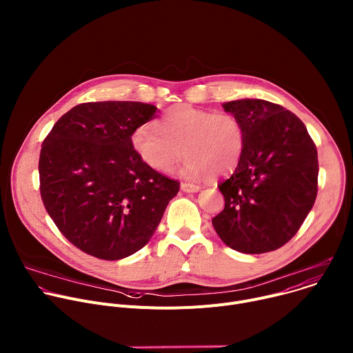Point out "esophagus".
I'll list each match as a JSON object with an SVG mask.
<instances>
[{
    "instance_id": "obj_1",
    "label": "esophagus",
    "mask_w": 353,
    "mask_h": 353,
    "mask_svg": "<svg viewBox=\"0 0 353 353\" xmlns=\"http://www.w3.org/2000/svg\"><path fill=\"white\" fill-rule=\"evenodd\" d=\"M181 190L185 192H195L201 190L199 184H192V183H181Z\"/></svg>"
}]
</instances>
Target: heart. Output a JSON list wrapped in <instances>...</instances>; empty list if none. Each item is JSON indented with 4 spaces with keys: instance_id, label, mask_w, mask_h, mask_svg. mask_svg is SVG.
Segmentation results:
<instances>
[{
    "instance_id": "b5f03b06",
    "label": "heart",
    "mask_w": 353,
    "mask_h": 353,
    "mask_svg": "<svg viewBox=\"0 0 353 353\" xmlns=\"http://www.w3.org/2000/svg\"><path fill=\"white\" fill-rule=\"evenodd\" d=\"M131 143L139 159L161 173H169L184 155L187 177L222 176L232 172L243 152L244 130L230 113H214L190 105L170 108L157 123V130L138 127Z\"/></svg>"
}]
</instances>
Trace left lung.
<instances>
[{
  "mask_svg": "<svg viewBox=\"0 0 353 353\" xmlns=\"http://www.w3.org/2000/svg\"><path fill=\"white\" fill-rule=\"evenodd\" d=\"M244 130L241 158L218 184L225 208L214 229L230 248L261 254L286 244L312 211L319 159L306 125L285 108L261 99L223 105Z\"/></svg>",
  "mask_w": 353,
  "mask_h": 353,
  "instance_id": "left-lung-1",
  "label": "left lung"
}]
</instances>
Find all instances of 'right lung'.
<instances>
[{
    "label": "right lung",
    "mask_w": 353,
    "mask_h": 353,
    "mask_svg": "<svg viewBox=\"0 0 353 353\" xmlns=\"http://www.w3.org/2000/svg\"><path fill=\"white\" fill-rule=\"evenodd\" d=\"M141 102H89L67 112L44 138L40 195L63 236L83 253L120 260L154 236L180 181L146 166L132 132L155 119Z\"/></svg>",
    "instance_id": "1"
}]
</instances>
